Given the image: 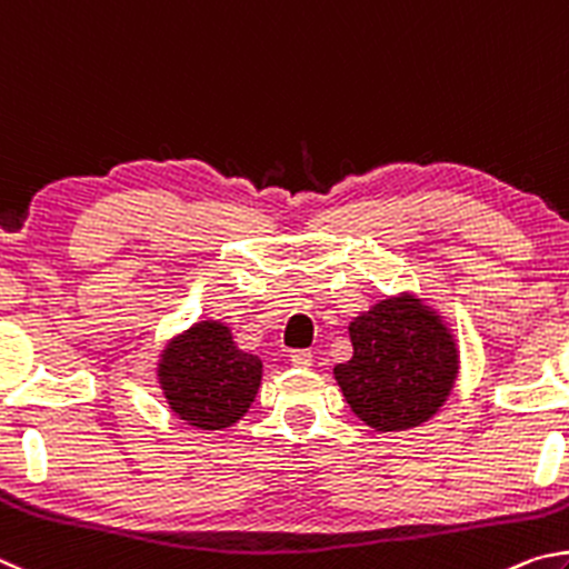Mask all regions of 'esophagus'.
I'll list each match as a JSON object with an SVG mask.
<instances>
[{"mask_svg":"<svg viewBox=\"0 0 569 569\" xmlns=\"http://www.w3.org/2000/svg\"><path fill=\"white\" fill-rule=\"evenodd\" d=\"M290 360L295 367H302V370H307V367H312V352L310 350H295L290 355Z\"/></svg>","mask_w":569,"mask_h":569,"instance_id":"1","label":"esophagus"}]
</instances>
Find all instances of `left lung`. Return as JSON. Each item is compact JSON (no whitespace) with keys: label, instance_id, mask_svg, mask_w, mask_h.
<instances>
[{"label":"left lung","instance_id":"8db88e82","mask_svg":"<svg viewBox=\"0 0 569 569\" xmlns=\"http://www.w3.org/2000/svg\"><path fill=\"white\" fill-rule=\"evenodd\" d=\"M352 360L335 367L345 400L382 432L417 427L440 410L457 377L447 327L420 300H385L350 325Z\"/></svg>","mask_w":569,"mask_h":569}]
</instances>
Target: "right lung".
<instances>
[{
	"label": "right lung",
	"mask_w": 569,
	"mask_h": 569,
	"mask_svg": "<svg viewBox=\"0 0 569 569\" xmlns=\"http://www.w3.org/2000/svg\"><path fill=\"white\" fill-rule=\"evenodd\" d=\"M262 362L237 350L224 325H194L159 365V382L174 415L202 430L237 422L252 405Z\"/></svg>",
	"instance_id": "obj_1"
}]
</instances>
